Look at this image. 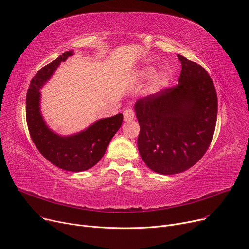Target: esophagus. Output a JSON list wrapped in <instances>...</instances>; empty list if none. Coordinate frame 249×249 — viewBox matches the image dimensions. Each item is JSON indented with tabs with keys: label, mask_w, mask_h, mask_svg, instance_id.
Wrapping results in <instances>:
<instances>
[{
	"label": "esophagus",
	"mask_w": 249,
	"mask_h": 249,
	"mask_svg": "<svg viewBox=\"0 0 249 249\" xmlns=\"http://www.w3.org/2000/svg\"><path fill=\"white\" fill-rule=\"evenodd\" d=\"M123 115H124V120L125 121H131V120H133L134 119V116H135L134 111L132 109L125 110Z\"/></svg>",
	"instance_id": "obj_1"
}]
</instances>
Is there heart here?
Segmentation results:
<instances>
[{"label": "heart", "instance_id": "1", "mask_svg": "<svg viewBox=\"0 0 249 249\" xmlns=\"http://www.w3.org/2000/svg\"><path fill=\"white\" fill-rule=\"evenodd\" d=\"M153 73H154V68L152 67H147L141 71V75L145 78L151 77ZM153 82L156 86H164L167 83V74L164 71H161L154 77Z\"/></svg>", "mask_w": 249, "mask_h": 249}]
</instances>
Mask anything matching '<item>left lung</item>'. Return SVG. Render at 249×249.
<instances>
[{
	"instance_id": "obj_1",
	"label": "left lung",
	"mask_w": 249,
	"mask_h": 249,
	"mask_svg": "<svg viewBox=\"0 0 249 249\" xmlns=\"http://www.w3.org/2000/svg\"><path fill=\"white\" fill-rule=\"evenodd\" d=\"M178 85L139 99L134 106L143 161L153 172L175 175L197 163L215 132L218 99L207 71L178 54Z\"/></svg>"
}]
</instances>
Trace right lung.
Returning <instances> with one entry per match:
<instances>
[{"label": "right lung", "mask_w": 249, "mask_h": 249, "mask_svg": "<svg viewBox=\"0 0 249 249\" xmlns=\"http://www.w3.org/2000/svg\"><path fill=\"white\" fill-rule=\"evenodd\" d=\"M72 53V50L65 51L39 70L32 78L26 96V121L35 146L48 161L64 171L78 173L100 161L111 139L122 125L123 114L98 120L84 131L68 137L57 135L46 126L39 107V89L53 74L60 62Z\"/></svg>", "instance_id": "right-lung-1"}]
</instances>
